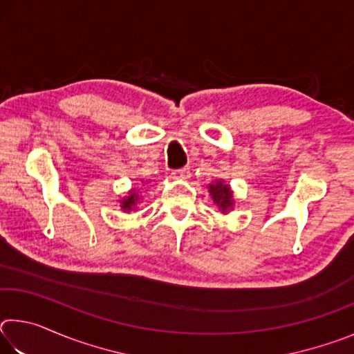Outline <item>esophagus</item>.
<instances>
[{"mask_svg":"<svg viewBox=\"0 0 354 354\" xmlns=\"http://www.w3.org/2000/svg\"><path fill=\"white\" fill-rule=\"evenodd\" d=\"M190 175L192 173H190L189 167H183V169L171 171V178H175V179H187V178H190Z\"/></svg>","mask_w":354,"mask_h":354,"instance_id":"1","label":"esophagus"}]
</instances>
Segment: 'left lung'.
<instances>
[{
	"instance_id": "obj_1",
	"label": "left lung",
	"mask_w": 354,
	"mask_h": 354,
	"mask_svg": "<svg viewBox=\"0 0 354 354\" xmlns=\"http://www.w3.org/2000/svg\"><path fill=\"white\" fill-rule=\"evenodd\" d=\"M209 194L212 195L214 203L223 212H227V209L232 206V195H231L230 185H226L221 181L214 183L209 185Z\"/></svg>"
}]
</instances>
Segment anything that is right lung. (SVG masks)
I'll use <instances>...</instances> for the list:
<instances>
[{"instance_id": "1", "label": "right lung", "mask_w": 354, "mask_h": 354, "mask_svg": "<svg viewBox=\"0 0 354 354\" xmlns=\"http://www.w3.org/2000/svg\"><path fill=\"white\" fill-rule=\"evenodd\" d=\"M137 200H139V195L136 194V189H133V192H131V195L128 196V198H124V200H122V203H123V209H127V211H131V209H133L134 206H136V203H137Z\"/></svg>"}]
</instances>
